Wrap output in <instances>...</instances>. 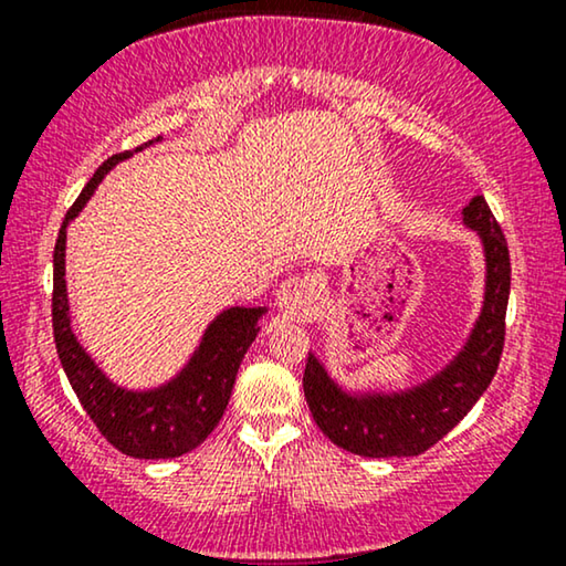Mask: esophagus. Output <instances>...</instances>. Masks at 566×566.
Wrapping results in <instances>:
<instances>
[{
    "label": "esophagus",
    "instance_id": "34e87169",
    "mask_svg": "<svg viewBox=\"0 0 566 566\" xmlns=\"http://www.w3.org/2000/svg\"><path fill=\"white\" fill-rule=\"evenodd\" d=\"M277 306L285 308L289 314H304L308 304H312V291H308L306 281L301 275H291L277 285Z\"/></svg>",
    "mask_w": 566,
    "mask_h": 566
}]
</instances>
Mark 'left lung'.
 I'll list each match as a JSON object with an SVG mask.
<instances>
[{
    "mask_svg": "<svg viewBox=\"0 0 566 566\" xmlns=\"http://www.w3.org/2000/svg\"><path fill=\"white\" fill-rule=\"evenodd\" d=\"M463 221L484 242L486 293L482 316L451 366L405 394L350 397L337 389L314 355L306 358L304 394L316 428L345 451L368 459L424 453L467 417L497 374L510 298L507 239L484 196L471 198L463 208Z\"/></svg>",
    "mask_w": 566,
    "mask_h": 566,
    "instance_id": "8db88e82",
    "label": "left lung"
}]
</instances>
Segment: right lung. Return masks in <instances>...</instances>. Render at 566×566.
<instances>
[{
    "instance_id": "1",
    "label": "right lung",
    "mask_w": 566,
    "mask_h": 566,
    "mask_svg": "<svg viewBox=\"0 0 566 566\" xmlns=\"http://www.w3.org/2000/svg\"><path fill=\"white\" fill-rule=\"evenodd\" d=\"M154 142H159V136L144 146H151ZM144 146H136L134 151H142ZM134 151H120L105 159L64 216L56 250H53V339H56V353L76 399L82 401L84 412L97 424L107 443L134 459H177L203 443L223 417L237 381L239 363L258 337L254 324L262 316V308L234 306L216 316L188 368L175 381L154 391L118 389L82 350L72 324H69L64 281L66 223L82 211L107 169L128 159Z\"/></svg>"
}]
</instances>
